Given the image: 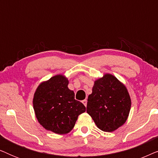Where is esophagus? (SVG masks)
I'll return each instance as SVG.
<instances>
[{
    "mask_svg": "<svg viewBox=\"0 0 158 158\" xmlns=\"http://www.w3.org/2000/svg\"><path fill=\"white\" fill-rule=\"evenodd\" d=\"M82 102H83V103L85 107L87 106V100H86V99H85V100H83V101H82Z\"/></svg>",
    "mask_w": 158,
    "mask_h": 158,
    "instance_id": "1",
    "label": "esophagus"
}]
</instances>
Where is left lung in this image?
<instances>
[{
	"instance_id": "1",
	"label": "left lung",
	"mask_w": 158,
	"mask_h": 158,
	"mask_svg": "<svg viewBox=\"0 0 158 158\" xmlns=\"http://www.w3.org/2000/svg\"><path fill=\"white\" fill-rule=\"evenodd\" d=\"M131 98L125 85L114 75L106 73L94 81L88 97L87 113L101 130L111 132L127 122Z\"/></svg>"
}]
</instances>
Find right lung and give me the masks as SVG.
Wrapping results in <instances>:
<instances>
[{
  "label": "right lung",
  "mask_w": 158,
  "mask_h": 158,
  "mask_svg": "<svg viewBox=\"0 0 158 158\" xmlns=\"http://www.w3.org/2000/svg\"><path fill=\"white\" fill-rule=\"evenodd\" d=\"M68 77L60 74L41 83L34 92L33 108L36 119L45 129L65 135L74 127L80 114L85 111L68 88Z\"/></svg>",
  "instance_id": "add662e5"
}]
</instances>
